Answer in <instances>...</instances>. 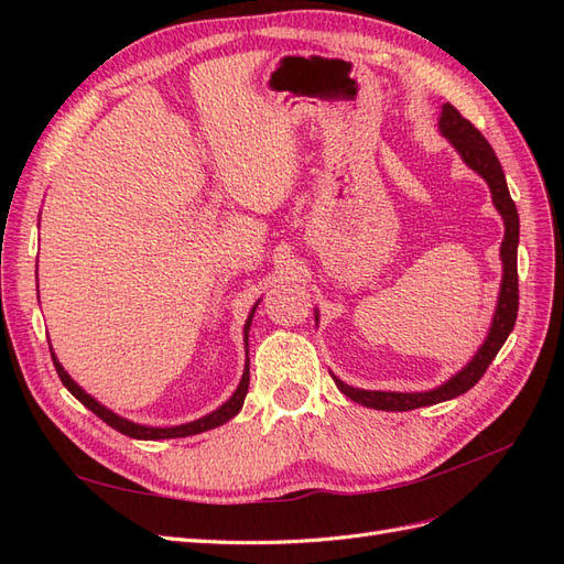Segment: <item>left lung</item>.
Listing matches in <instances>:
<instances>
[{
	"label": "left lung",
	"instance_id": "8db88e82",
	"mask_svg": "<svg viewBox=\"0 0 564 564\" xmlns=\"http://www.w3.org/2000/svg\"><path fill=\"white\" fill-rule=\"evenodd\" d=\"M437 129L445 139L454 145L458 152V158L470 166L473 172L485 178L491 193L494 209H497L503 218V242H501V265H503V275H501V286H499V299H497V311H494L491 317V327L487 332L485 344L477 348L473 355V360L458 369L452 379H447L442 386L433 390H421V392H392V390H365V388H352L348 383L334 377L338 390L344 392L346 398L352 402L369 406V409H381V412H409V409H419V406H431L437 402H447L458 395H464L466 390H470L477 381L482 379V373L491 365L494 357L501 350L506 344V338L510 336L516 327V317H518V242H520V218L516 202L508 193V183L503 176L501 162L497 158V152L491 150L485 135L477 131L466 117H460V112L445 104L442 106L440 119H437ZM315 322H319V313L315 311Z\"/></svg>",
	"mask_w": 564,
	"mask_h": 564
}]
</instances>
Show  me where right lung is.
<instances>
[{
	"label": "right lung",
	"mask_w": 564,
	"mask_h": 564,
	"mask_svg": "<svg viewBox=\"0 0 564 564\" xmlns=\"http://www.w3.org/2000/svg\"><path fill=\"white\" fill-rule=\"evenodd\" d=\"M37 292H40V289H37ZM259 303H261V299L253 303V308L249 311V317H247V322H245V348L249 346V327H251V319H253L256 308H259ZM247 355H249V350H247ZM51 357H54V367H56V371H58V377H61L63 386H65L67 390H70L73 395H75L84 406L91 409V412H94L98 419H104V421L110 425V429L119 431L122 435H129V437H133V440H169V437H187V435H197V433H204V431L218 429V425H224V423H228L232 416L240 414V409H242L245 398H247V390H249V357H247V365H245V373H242V379H240V386L235 388V392H232V395L228 398V402H224V404H220L218 409H214L212 414L202 416V419H195V421H191V423L169 425V429H158V425L133 423V421H129V419H124V416L115 414L112 409H108L106 404H100L94 395H89L87 390H84L82 386H77V383L73 381L70 373H67V371L63 369V365L58 362V357H56L54 348H51Z\"/></svg>",
	"instance_id": "right-lung-1"
}]
</instances>
